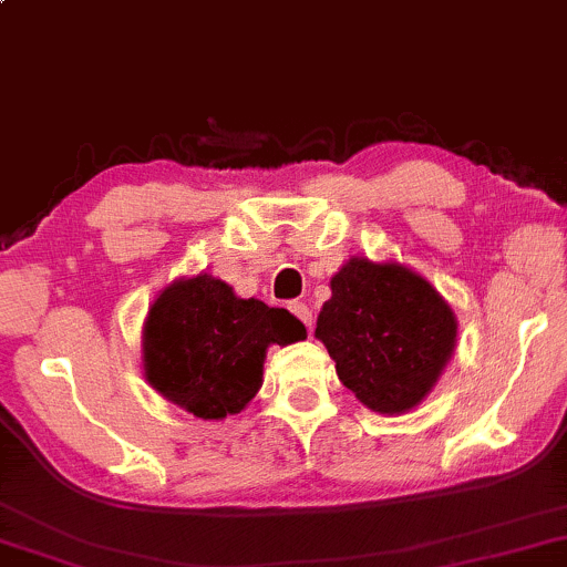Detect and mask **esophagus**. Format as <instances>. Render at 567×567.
Listing matches in <instances>:
<instances>
[{
  "label": "esophagus",
  "instance_id": "1",
  "mask_svg": "<svg viewBox=\"0 0 567 567\" xmlns=\"http://www.w3.org/2000/svg\"><path fill=\"white\" fill-rule=\"evenodd\" d=\"M290 311L296 313L298 319L306 323V329H308V331L313 329V311H311V308H308L306 303H292V306H290Z\"/></svg>",
  "mask_w": 567,
  "mask_h": 567
}]
</instances>
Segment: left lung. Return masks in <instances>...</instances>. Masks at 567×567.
Wrapping results in <instances>:
<instances>
[{
	"mask_svg": "<svg viewBox=\"0 0 567 567\" xmlns=\"http://www.w3.org/2000/svg\"><path fill=\"white\" fill-rule=\"evenodd\" d=\"M316 319L337 375L368 410L404 414L446 371L458 321L425 277L399 261L350 256Z\"/></svg>",
	"mask_w": 567,
	"mask_h": 567,
	"instance_id": "left-lung-1",
	"label": "left lung"
}]
</instances>
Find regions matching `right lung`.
<instances>
[{
  "instance_id": "obj_1",
  "label": "right lung",
  "mask_w": 567,
  "mask_h": 567,
  "mask_svg": "<svg viewBox=\"0 0 567 567\" xmlns=\"http://www.w3.org/2000/svg\"><path fill=\"white\" fill-rule=\"evenodd\" d=\"M306 339L285 308L238 298L207 271L173 279L142 323V371L157 394L199 420L238 414L261 389L271 344Z\"/></svg>"
}]
</instances>
